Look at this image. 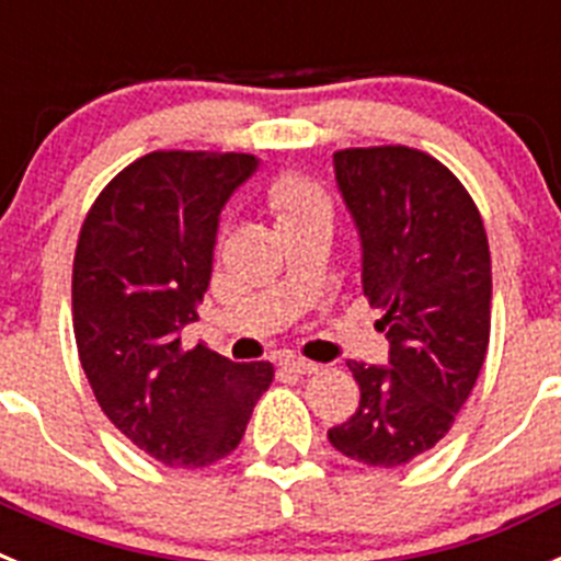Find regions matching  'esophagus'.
<instances>
[{
    "label": "esophagus",
    "instance_id": "obj_1",
    "mask_svg": "<svg viewBox=\"0 0 561 561\" xmlns=\"http://www.w3.org/2000/svg\"><path fill=\"white\" fill-rule=\"evenodd\" d=\"M280 368L289 370V374L311 376V374H317V370H320V365H317V362L304 359V356H284V359H280Z\"/></svg>",
    "mask_w": 561,
    "mask_h": 561
}]
</instances>
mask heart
<instances>
[{"mask_svg": "<svg viewBox=\"0 0 561 561\" xmlns=\"http://www.w3.org/2000/svg\"><path fill=\"white\" fill-rule=\"evenodd\" d=\"M266 205H270L280 232L309 225L331 227L334 221V202L323 191V185H317L311 176L297 171H286L272 180L270 191H266Z\"/></svg>", "mask_w": 561, "mask_h": 561, "instance_id": "heart-1", "label": "heart"}]
</instances>
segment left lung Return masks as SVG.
<instances>
[{
    "mask_svg": "<svg viewBox=\"0 0 561 561\" xmlns=\"http://www.w3.org/2000/svg\"><path fill=\"white\" fill-rule=\"evenodd\" d=\"M334 173L362 241V289L390 342L388 365L348 362L359 408L331 447L376 469L433 449L463 408L492 331V257L478 205L435 157L345 148Z\"/></svg>",
    "mask_w": 561,
    "mask_h": 561,
    "instance_id": "1",
    "label": "left lung"
}]
</instances>
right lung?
Returning <instances> with one entry per match:
<instances>
[{"label":"right lung","mask_w":561,"mask_h":561,"mask_svg":"<svg viewBox=\"0 0 561 561\" xmlns=\"http://www.w3.org/2000/svg\"><path fill=\"white\" fill-rule=\"evenodd\" d=\"M255 168L252 153L151 151L103 187L78 236L83 374L114 427L176 469L227 458L275 376L180 336L210 284L221 207Z\"/></svg>","instance_id":"obj_1"}]
</instances>
